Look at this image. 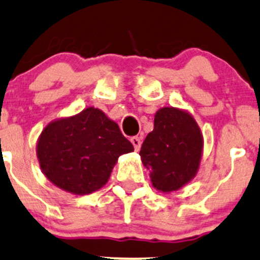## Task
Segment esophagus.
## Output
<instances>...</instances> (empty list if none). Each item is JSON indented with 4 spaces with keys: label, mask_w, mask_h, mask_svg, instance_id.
I'll use <instances>...</instances> for the list:
<instances>
[{
    "label": "esophagus",
    "mask_w": 260,
    "mask_h": 260,
    "mask_svg": "<svg viewBox=\"0 0 260 260\" xmlns=\"http://www.w3.org/2000/svg\"><path fill=\"white\" fill-rule=\"evenodd\" d=\"M131 142H132V144H133V147H135L136 151H139V148H141V144H142L141 137H138V136H136V137H132V138H131Z\"/></svg>",
    "instance_id": "34e87169"
}]
</instances>
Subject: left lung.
<instances>
[{
    "instance_id": "left-lung-1",
    "label": "left lung",
    "mask_w": 260,
    "mask_h": 260,
    "mask_svg": "<svg viewBox=\"0 0 260 260\" xmlns=\"http://www.w3.org/2000/svg\"><path fill=\"white\" fill-rule=\"evenodd\" d=\"M202 148L203 138L193 117L165 107L155 113L154 128L144 139L139 155L149 169L153 187L172 192L196 176Z\"/></svg>"
}]
</instances>
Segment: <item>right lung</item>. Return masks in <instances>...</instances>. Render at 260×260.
Segmentation results:
<instances>
[{
  "instance_id": "add662e5",
  "label": "right lung",
  "mask_w": 260,
  "mask_h": 260,
  "mask_svg": "<svg viewBox=\"0 0 260 260\" xmlns=\"http://www.w3.org/2000/svg\"><path fill=\"white\" fill-rule=\"evenodd\" d=\"M133 149L116 122L89 107L50 123L38 139L37 157L54 185L75 194H89L107 183L119 155Z\"/></svg>"
}]
</instances>
